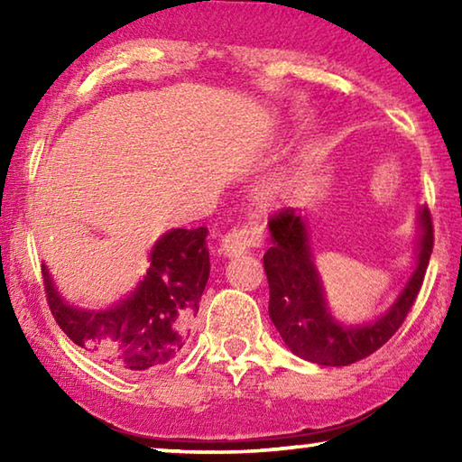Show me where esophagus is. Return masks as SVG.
<instances>
[{"label": "esophagus", "instance_id": "esophagus-1", "mask_svg": "<svg viewBox=\"0 0 462 462\" xmlns=\"http://www.w3.org/2000/svg\"><path fill=\"white\" fill-rule=\"evenodd\" d=\"M264 242V226L259 217H250L245 224L236 226L222 236L220 250L226 256L246 253L250 248H259Z\"/></svg>", "mask_w": 462, "mask_h": 462}]
</instances>
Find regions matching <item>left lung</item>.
Returning a JSON list of instances; mask_svg holds the SVG:
<instances>
[{"instance_id": "left-lung-1", "label": "left lung", "mask_w": 462, "mask_h": 462, "mask_svg": "<svg viewBox=\"0 0 462 462\" xmlns=\"http://www.w3.org/2000/svg\"><path fill=\"white\" fill-rule=\"evenodd\" d=\"M273 246L263 263L269 279V316L291 353L324 366H346L379 350L403 324L416 301L434 246L428 208L420 209L416 271L387 314L363 326H342L326 306L324 287L314 267L308 226L293 208L269 220Z\"/></svg>"}]
</instances>
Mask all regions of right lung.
<instances>
[{
    "label": "right lung",
    "mask_w": 462,
    "mask_h": 462,
    "mask_svg": "<svg viewBox=\"0 0 462 462\" xmlns=\"http://www.w3.org/2000/svg\"><path fill=\"white\" fill-rule=\"evenodd\" d=\"M208 228H175L156 242L134 293L109 310L69 306L42 267L44 293L60 330L118 373L156 369L181 353L209 277Z\"/></svg>",
    "instance_id": "right-lung-1"
}]
</instances>
